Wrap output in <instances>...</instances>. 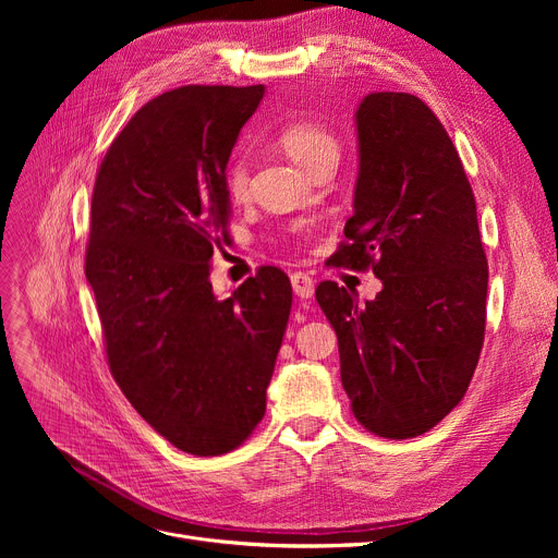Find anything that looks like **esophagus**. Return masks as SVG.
<instances>
[{
	"instance_id": "34e87169",
	"label": "esophagus",
	"mask_w": 558,
	"mask_h": 558,
	"mask_svg": "<svg viewBox=\"0 0 558 558\" xmlns=\"http://www.w3.org/2000/svg\"><path fill=\"white\" fill-rule=\"evenodd\" d=\"M291 287H294V294L299 299H312L314 296V278L305 271L291 274Z\"/></svg>"
}]
</instances>
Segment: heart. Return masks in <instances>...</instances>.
Here are the masks:
<instances>
[{
  "label": "heart",
  "mask_w": 558,
  "mask_h": 558,
  "mask_svg": "<svg viewBox=\"0 0 558 558\" xmlns=\"http://www.w3.org/2000/svg\"><path fill=\"white\" fill-rule=\"evenodd\" d=\"M278 142L291 160H296L307 171L324 158H339V140L318 120L299 117L278 131ZM226 192L232 201H246L251 192V169L244 158L232 160L226 171Z\"/></svg>",
  "instance_id": "b5f03b06"
}]
</instances>
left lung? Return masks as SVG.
<instances>
[{"instance_id":"left-lung-1","label":"left lung","mask_w":558,"mask_h":558,"mask_svg":"<svg viewBox=\"0 0 558 558\" xmlns=\"http://www.w3.org/2000/svg\"><path fill=\"white\" fill-rule=\"evenodd\" d=\"M353 217L335 267L373 269L383 291L357 303L332 280L316 301L339 339L341 385L355 418L412 438L463 398L486 328L488 262L475 194L438 117L414 95L371 93L357 114Z\"/></svg>"}]
</instances>
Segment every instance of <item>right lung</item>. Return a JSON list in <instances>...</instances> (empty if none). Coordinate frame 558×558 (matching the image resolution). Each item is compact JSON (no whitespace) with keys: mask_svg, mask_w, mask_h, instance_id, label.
Listing matches in <instances>:
<instances>
[{"mask_svg":"<svg viewBox=\"0 0 558 558\" xmlns=\"http://www.w3.org/2000/svg\"><path fill=\"white\" fill-rule=\"evenodd\" d=\"M264 85H185L142 106L99 167L85 278L114 383L171 446L240 448L267 409L291 310L289 278L264 267L213 294L228 242L226 165Z\"/></svg>","mask_w":558,"mask_h":558,"instance_id":"1","label":"right lung"}]
</instances>
